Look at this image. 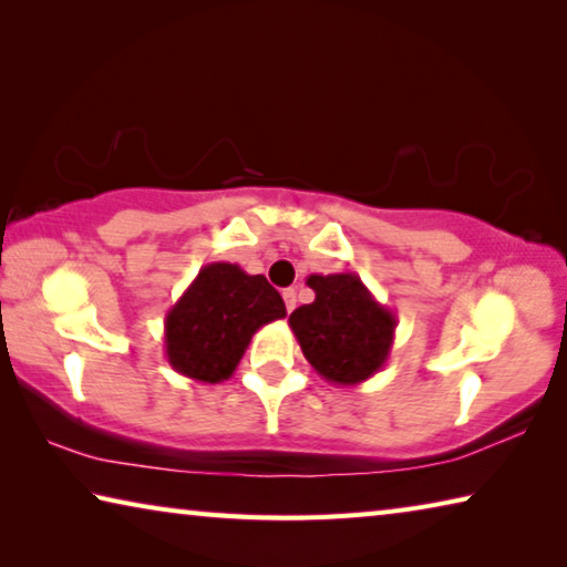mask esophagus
<instances>
[{"label": "esophagus", "mask_w": 567, "mask_h": 567, "mask_svg": "<svg viewBox=\"0 0 567 567\" xmlns=\"http://www.w3.org/2000/svg\"><path fill=\"white\" fill-rule=\"evenodd\" d=\"M282 300H285L287 312H292L295 310V302H297V292L295 290H285L282 292Z\"/></svg>", "instance_id": "obj_1"}]
</instances>
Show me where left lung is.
Segmentation results:
<instances>
[{"instance_id":"left-lung-1","label":"left lung","mask_w":567,"mask_h":567,"mask_svg":"<svg viewBox=\"0 0 567 567\" xmlns=\"http://www.w3.org/2000/svg\"><path fill=\"white\" fill-rule=\"evenodd\" d=\"M315 302L297 307L290 328L315 372L332 385H360L390 358L395 312L380 305L358 275H310Z\"/></svg>"}]
</instances>
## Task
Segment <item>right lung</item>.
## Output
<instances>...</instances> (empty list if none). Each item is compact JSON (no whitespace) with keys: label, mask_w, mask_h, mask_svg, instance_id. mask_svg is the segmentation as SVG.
Here are the masks:
<instances>
[{"label":"right lung","mask_w":567,"mask_h":567,"mask_svg":"<svg viewBox=\"0 0 567 567\" xmlns=\"http://www.w3.org/2000/svg\"><path fill=\"white\" fill-rule=\"evenodd\" d=\"M285 315L265 275H247L233 262L205 265L165 318L167 362L189 380H229L252 334Z\"/></svg>","instance_id":"1"}]
</instances>
